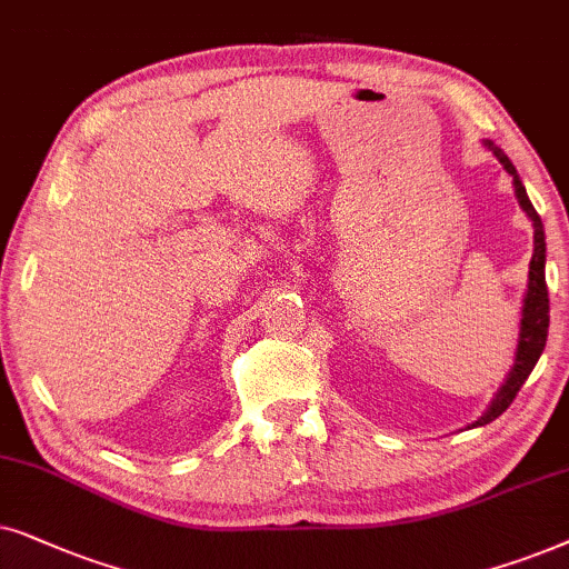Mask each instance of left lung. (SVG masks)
Wrapping results in <instances>:
<instances>
[{
	"label": "left lung",
	"instance_id": "8db88e82",
	"mask_svg": "<svg viewBox=\"0 0 569 569\" xmlns=\"http://www.w3.org/2000/svg\"><path fill=\"white\" fill-rule=\"evenodd\" d=\"M483 146H487L491 153L497 156V161L502 163L505 171L512 177L515 197H518L520 208L526 210V216L531 218L533 257H531V264H528V291H526V299H522L515 363H512L510 375H507L505 385L497 390L495 400L489 403L487 411H483L481 419L473 421L468 429L483 427V423L495 421L497 416H502L507 408H510L515 396H518V390L522 388V382H526L528 375L533 372L536 361H539V356L543 353V346H547V336H549V291H547V272H543V268H547V237H543V223H541L539 213H536V208L531 206V200H528L526 187H522V181L518 177V171H515L510 158H507L491 140H483Z\"/></svg>",
	"mask_w": 569,
	"mask_h": 569
}]
</instances>
